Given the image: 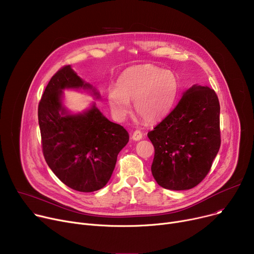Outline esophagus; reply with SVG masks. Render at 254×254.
I'll return each mask as SVG.
<instances>
[{"mask_svg": "<svg viewBox=\"0 0 254 254\" xmlns=\"http://www.w3.org/2000/svg\"><path fill=\"white\" fill-rule=\"evenodd\" d=\"M142 138V132L139 130H135L132 133V139L133 140H140Z\"/></svg>", "mask_w": 254, "mask_h": 254, "instance_id": "obj_1", "label": "esophagus"}]
</instances>
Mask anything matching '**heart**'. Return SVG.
I'll return each instance as SVG.
<instances>
[{
    "mask_svg": "<svg viewBox=\"0 0 254 254\" xmlns=\"http://www.w3.org/2000/svg\"><path fill=\"white\" fill-rule=\"evenodd\" d=\"M180 83L176 74L152 64L132 66L124 70L116 82V89L108 93V101L113 116L124 120L130 113L133 101L134 111L144 121L155 123L165 118L173 109Z\"/></svg>",
    "mask_w": 254,
    "mask_h": 254,
    "instance_id": "b5f03b06",
    "label": "heart"
}]
</instances>
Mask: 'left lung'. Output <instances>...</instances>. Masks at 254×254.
<instances>
[{"mask_svg": "<svg viewBox=\"0 0 254 254\" xmlns=\"http://www.w3.org/2000/svg\"><path fill=\"white\" fill-rule=\"evenodd\" d=\"M219 101L213 89L192 86L147 136L155 147L152 174L164 189L198 186L220 147Z\"/></svg>", "mask_w": 254, "mask_h": 254, "instance_id": "obj_1", "label": "left lung"}]
</instances>
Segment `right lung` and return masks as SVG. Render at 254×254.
I'll use <instances>...</instances> for the list:
<instances>
[{"instance_id":"obj_1","label":"right lung","mask_w":254,"mask_h":254,"mask_svg":"<svg viewBox=\"0 0 254 254\" xmlns=\"http://www.w3.org/2000/svg\"><path fill=\"white\" fill-rule=\"evenodd\" d=\"M82 87L92 89L69 65L59 68L41 97L38 119L42 151L50 169L68 188L90 192L108 184L129 135L123 126L109 121L95 106L80 115L65 113L62 90ZM94 94L98 97L97 92Z\"/></svg>"}]
</instances>
